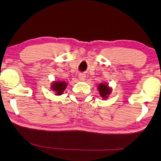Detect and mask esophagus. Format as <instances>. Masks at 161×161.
Listing matches in <instances>:
<instances>
[{
  "label": "esophagus",
  "instance_id": "esophagus-1",
  "mask_svg": "<svg viewBox=\"0 0 161 161\" xmlns=\"http://www.w3.org/2000/svg\"><path fill=\"white\" fill-rule=\"evenodd\" d=\"M86 77V74H84V73H79V78L80 80H84Z\"/></svg>",
  "mask_w": 161,
  "mask_h": 161
}]
</instances>
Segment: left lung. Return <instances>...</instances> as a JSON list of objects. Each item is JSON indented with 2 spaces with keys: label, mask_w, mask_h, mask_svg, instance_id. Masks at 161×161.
Here are the masks:
<instances>
[{
  "label": "left lung",
  "mask_w": 161,
  "mask_h": 161,
  "mask_svg": "<svg viewBox=\"0 0 161 161\" xmlns=\"http://www.w3.org/2000/svg\"><path fill=\"white\" fill-rule=\"evenodd\" d=\"M98 90L101 97H102L103 98H107L108 95H110L111 92L110 88H109L108 86L106 84H100L98 86Z\"/></svg>",
  "instance_id": "obj_1"
}]
</instances>
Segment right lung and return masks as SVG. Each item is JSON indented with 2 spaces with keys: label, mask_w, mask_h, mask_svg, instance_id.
I'll return each mask as SVG.
<instances>
[{
  "label": "right lung",
  "mask_w": 161,
  "mask_h": 161,
  "mask_svg": "<svg viewBox=\"0 0 161 161\" xmlns=\"http://www.w3.org/2000/svg\"><path fill=\"white\" fill-rule=\"evenodd\" d=\"M66 87V83L65 82H55L51 85V88L53 91L56 92V95H60L64 92Z\"/></svg>",
  "instance_id": "add662e5"
}]
</instances>
